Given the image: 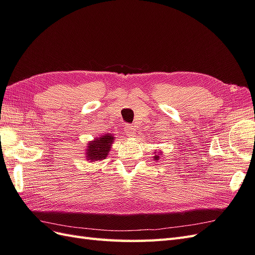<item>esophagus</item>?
<instances>
[{
	"instance_id": "obj_1",
	"label": "esophagus",
	"mask_w": 255,
	"mask_h": 255,
	"mask_svg": "<svg viewBox=\"0 0 255 255\" xmlns=\"http://www.w3.org/2000/svg\"><path fill=\"white\" fill-rule=\"evenodd\" d=\"M124 131L126 132L127 136H132V135H134V127L132 125H129V124H127L125 128H124Z\"/></svg>"
}]
</instances>
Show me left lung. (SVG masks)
Wrapping results in <instances>:
<instances>
[{"label":"left lung","mask_w":255,"mask_h":255,"mask_svg":"<svg viewBox=\"0 0 255 255\" xmlns=\"http://www.w3.org/2000/svg\"><path fill=\"white\" fill-rule=\"evenodd\" d=\"M155 153H156V152H155ZM160 155H161V152H157V153H156V154L154 155L153 158H154L155 160H158V159L160 158Z\"/></svg>","instance_id":"left-lung-1"}]
</instances>
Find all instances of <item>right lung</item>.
Listing matches in <instances>:
<instances>
[{
  "label": "right lung",
  "mask_w": 255,
  "mask_h": 255,
  "mask_svg": "<svg viewBox=\"0 0 255 255\" xmlns=\"http://www.w3.org/2000/svg\"><path fill=\"white\" fill-rule=\"evenodd\" d=\"M113 141L114 136L109 133L98 136L94 141H90L87 144V159L90 161H97L106 158Z\"/></svg>",
  "instance_id": "add662e5"
}]
</instances>
